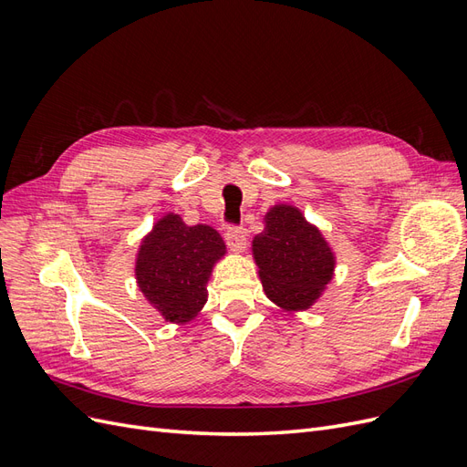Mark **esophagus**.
Returning <instances> with one entry per match:
<instances>
[{"label":"esophagus","mask_w":467,"mask_h":467,"mask_svg":"<svg viewBox=\"0 0 467 467\" xmlns=\"http://www.w3.org/2000/svg\"><path fill=\"white\" fill-rule=\"evenodd\" d=\"M225 244H228L230 249H234L235 253H244L245 245H247L245 230L244 228H228V230H225Z\"/></svg>","instance_id":"esophagus-1"}]
</instances>
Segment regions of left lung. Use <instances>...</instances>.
Wrapping results in <instances>:
<instances>
[{
    "mask_svg": "<svg viewBox=\"0 0 467 467\" xmlns=\"http://www.w3.org/2000/svg\"><path fill=\"white\" fill-rule=\"evenodd\" d=\"M253 259L266 298L286 312L314 306L335 271V253L323 234L292 204H275L253 239Z\"/></svg>",
    "mask_w": 467,
    "mask_h": 467,
    "instance_id": "left-lung-1",
    "label": "left lung"
}]
</instances>
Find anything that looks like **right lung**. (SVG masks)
Instances as JSON below:
<instances>
[{
  "instance_id": "add662e5",
  "label": "right lung",
  "mask_w": 467,
  "mask_h": 467,
  "mask_svg": "<svg viewBox=\"0 0 467 467\" xmlns=\"http://www.w3.org/2000/svg\"><path fill=\"white\" fill-rule=\"evenodd\" d=\"M225 255L220 234L206 223L187 225L169 212L153 223L136 255V282L169 323H189L208 300L212 268Z\"/></svg>"
}]
</instances>
